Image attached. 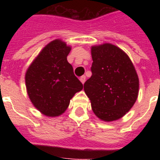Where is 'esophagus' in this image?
<instances>
[{
  "instance_id": "1",
  "label": "esophagus",
  "mask_w": 160,
  "mask_h": 160,
  "mask_svg": "<svg viewBox=\"0 0 160 160\" xmlns=\"http://www.w3.org/2000/svg\"><path fill=\"white\" fill-rule=\"evenodd\" d=\"M85 79H86L85 75H82V76H80V80L81 81V83H82V84H84V83L85 82Z\"/></svg>"
}]
</instances>
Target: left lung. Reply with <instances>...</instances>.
<instances>
[{
  "label": "left lung",
  "mask_w": 160,
  "mask_h": 160,
  "mask_svg": "<svg viewBox=\"0 0 160 160\" xmlns=\"http://www.w3.org/2000/svg\"><path fill=\"white\" fill-rule=\"evenodd\" d=\"M91 77L84 84L93 112L103 121H114L129 111L139 94V77L121 49L105 43L91 47Z\"/></svg>",
  "instance_id": "8db88e82"
}]
</instances>
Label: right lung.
<instances>
[{"label": "right lung", "instance_id": "obj_1", "mask_svg": "<svg viewBox=\"0 0 160 160\" xmlns=\"http://www.w3.org/2000/svg\"><path fill=\"white\" fill-rule=\"evenodd\" d=\"M71 47L61 40L46 45L26 73L27 94L33 105L46 116L55 117L66 110L70 100L83 89L67 61Z\"/></svg>", "mask_w": 160, "mask_h": 160}]
</instances>
